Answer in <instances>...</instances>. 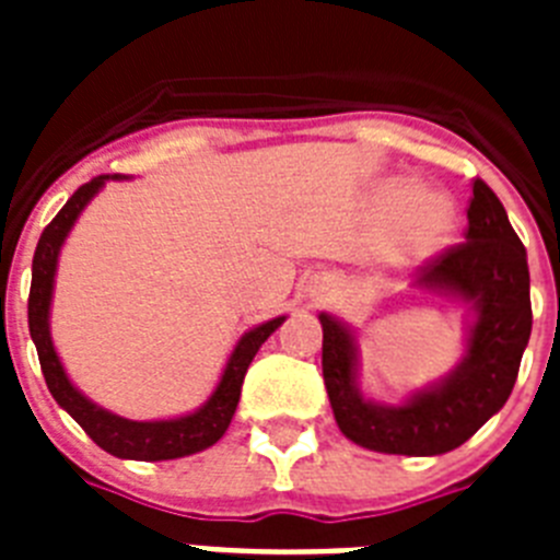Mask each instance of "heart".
<instances>
[{"label":"heart","mask_w":560,"mask_h":560,"mask_svg":"<svg viewBox=\"0 0 560 560\" xmlns=\"http://www.w3.org/2000/svg\"><path fill=\"white\" fill-rule=\"evenodd\" d=\"M375 210L393 212L387 252L395 264H418L438 255L454 230V205L448 196L409 182H389L375 192Z\"/></svg>","instance_id":"b5f03b06"}]
</instances>
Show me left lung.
<instances>
[{
    "label": "left lung",
    "instance_id": "obj_1",
    "mask_svg": "<svg viewBox=\"0 0 560 560\" xmlns=\"http://www.w3.org/2000/svg\"><path fill=\"white\" fill-rule=\"evenodd\" d=\"M415 285L468 305L474 314L463 359L446 378L407 395L400 404L368 398L359 387L355 330L330 314H319L323 375L336 423L355 446L434 457L463 446L504 407L530 341L527 249L485 182H474L465 244L420 266Z\"/></svg>",
    "mask_w": 560,
    "mask_h": 560
}]
</instances>
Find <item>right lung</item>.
Masks as SVG:
<instances>
[{"label": "right lung", "instance_id": "obj_1", "mask_svg": "<svg viewBox=\"0 0 560 560\" xmlns=\"http://www.w3.org/2000/svg\"><path fill=\"white\" fill-rule=\"evenodd\" d=\"M112 179L120 182L126 176H120V173L95 176L89 185L78 187L72 192V199L61 207V212L49 221L47 230L38 237L36 255H33V283H30L27 300L30 336H33V345L38 350L47 389L58 400V407L67 409L75 418L78 427L95 440L103 452L120 459H145V463L187 457V454L205 452V448H210L212 443H219L224 438L232 415H235L237 400H241V387H244V375L249 370L252 359L260 350V345L285 323V316H275L269 323L246 330L237 339L212 395L192 412L167 420H128L97 407L95 400H89L69 381L67 370H63L61 359H58L52 334H49V305H52V291H56L58 255H61L63 241L72 232L75 221L81 219V212L86 210L89 201L95 199L97 192L106 187V182Z\"/></svg>", "mask_w": 560, "mask_h": 560}]
</instances>
